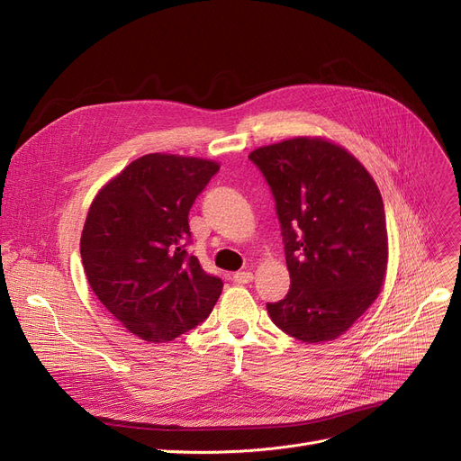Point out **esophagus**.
Masks as SVG:
<instances>
[{"label": "esophagus", "instance_id": "34e87169", "mask_svg": "<svg viewBox=\"0 0 461 461\" xmlns=\"http://www.w3.org/2000/svg\"><path fill=\"white\" fill-rule=\"evenodd\" d=\"M254 280V275L250 271H239V273H233V282L235 284H249Z\"/></svg>", "mask_w": 461, "mask_h": 461}]
</instances>
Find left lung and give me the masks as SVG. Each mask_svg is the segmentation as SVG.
<instances>
[{"label":"left lung","mask_w":461,"mask_h":461,"mask_svg":"<svg viewBox=\"0 0 461 461\" xmlns=\"http://www.w3.org/2000/svg\"><path fill=\"white\" fill-rule=\"evenodd\" d=\"M276 202L292 287L267 304L273 323L306 344L330 342L379 297L389 263L381 192L346 148L297 136L254 149Z\"/></svg>","instance_id":"left-lung-1"}]
</instances>
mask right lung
Here are the masks:
<instances>
[{"label":"right lung","mask_w":461,"mask_h":461,"mask_svg":"<svg viewBox=\"0 0 461 461\" xmlns=\"http://www.w3.org/2000/svg\"><path fill=\"white\" fill-rule=\"evenodd\" d=\"M216 160L143 155L93 198L80 237L86 278L112 316L145 342H169L202 323L222 280L186 258L188 211Z\"/></svg>","instance_id":"1"}]
</instances>
